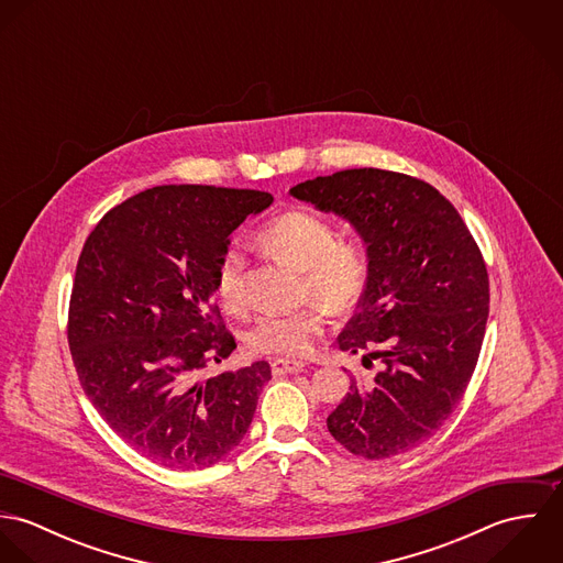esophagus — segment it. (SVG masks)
I'll use <instances>...</instances> for the list:
<instances>
[{
    "instance_id": "obj_1",
    "label": "esophagus",
    "mask_w": 563,
    "mask_h": 563,
    "mask_svg": "<svg viewBox=\"0 0 563 563\" xmlns=\"http://www.w3.org/2000/svg\"><path fill=\"white\" fill-rule=\"evenodd\" d=\"M306 368L303 362H297V360H284V357H277L271 362V371L273 375H295V373H301Z\"/></svg>"
}]
</instances>
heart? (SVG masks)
Returning a JSON list of instances; mask_svg holds the SVG:
<instances>
[{
	"mask_svg": "<svg viewBox=\"0 0 563 563\" xmlns=\"http://www.w3.org/2000/svg\"><path fill=\"white\" fill-rule=\"evenodd\" d=\"M257 244L275 260L301 271L306 299H317L288 314H264L246 331V344L262 355L303 357L327 331L329 314L351 312L371 279V246L362 234H338L321 214L292 208L266 221ZM246 260L236 244L225 246L214 273V292L230 314L249 308Z\"/></svg>",
	"mask_w": 563,
	"mask_h": 563,
	"instance_id": "1",
	"label": "heart"
}]
</instances>
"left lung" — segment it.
<instances>
[{"label":"left lung","mask_w":563,"mask_h":563,"mask_svg":"<svg viewBox=\"0 0 563 563\" xmlns=\"http://www.w3.org/2000/svg\"><path fill=\"white\" fill-rule=\"evenodd\" d=\"M335 212L371 246V279L342 351L382 362L327 416L353 455L386 460L429 440L462 401L482 353L489 279L482 249L431 184L384 168H346L290 188Z\"/></svg>","instance_id":"left-lung-1"}]
</instances>
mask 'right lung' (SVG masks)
<instances>
[{
	"label": "right lung",
	"mask_w": 563,
	"mask_h": 563,
	"mask_svg": "<svg viewBox=\"0 0 563 563\" xmlns=\"http://www.w3.org/2000/svg\"><path fill=\"white\" fill-rule=\"evenodd\" d=\"M271 192L201 184L147 188L81 246L67 340L81 388L108 427L175 471L219 464L241 444L268 362L203 377L236 349L214 303L230 234Z\"/></svg>",
	"instance_id": "add662e5"
}]
</instances>
